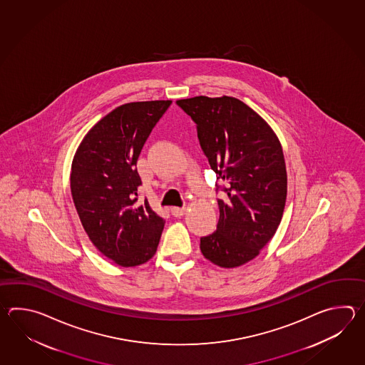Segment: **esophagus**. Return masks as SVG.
Segmentation results:
<instances>
[{
	"instance_id": "obj_1",
	"label": "esophagus",
	"mask_w": 365,
	"mask_h": 365,
	"mask_svg": "<svg viewBox=\"0 0 365 365\" xmlns=\"http://www.w3.org/2000/svg\"><path fill=\"white\" fill-rule=\"evenodd\" d=\"M185 207H172L171 212L173 217H180L185 214Z\"/></svg>"
}]
</instances>
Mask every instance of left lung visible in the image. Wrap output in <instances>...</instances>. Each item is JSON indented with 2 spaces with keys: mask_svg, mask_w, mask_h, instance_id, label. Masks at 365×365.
Listing matches in <instances>:
<instances>
[{
  "mask_svg": "<svg viewBox=\"0 0 365 365\" xmlns=\"http://www.w3.org/2000/svg\"><path fill=\"white\" fill-rule=\"evenodd\" d=\"M176 103L197 124L202 151L225 182L217 231L201 237L202 255L225 269L247 264L272 240L283 217L287 171L279 140L262 117L232 96Z\"/></svg>",
  "mask_w": 365,
  "mask_h": 365,
  "instance_id": "8db88e82",
  "label": "left lung"
}]
</instances>
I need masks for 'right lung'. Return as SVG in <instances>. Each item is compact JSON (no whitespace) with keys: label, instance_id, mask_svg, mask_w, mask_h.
Returning <instances> with one entry per match:
<instances>
[{"label":"right lung","instance_id":"add662e5","mask_svg":"<svg viewBox=\"0 0 365 365\" xmlns=\"http://www.w3.org/2000/svg\"><path fill=\"white\" fill-rule=\"evenodd\" d=\"M172 101H134L103 117L86 134L71 163L70 189L78 217L101 255L123 267L155 255L164 219L138 203L137 160Z\"/></svg>","mask_w":365,"mask_h":365}]
</instances>
